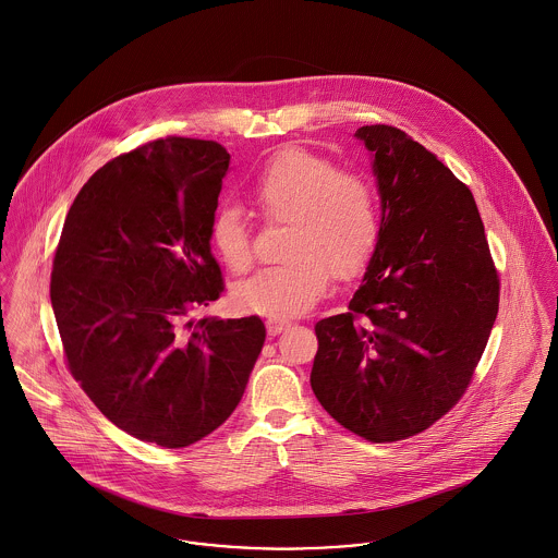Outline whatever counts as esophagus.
Segmentation results:
<instances>
[{"label":"esophagus","instance_id":"1","mask_svg":"<svg viewBox=\"0 0 558 558\" xmlns=\"http://www.w3.org/2000/svg\"><path fill=\"white\" fill-rule=\"evenodd\" d=\"M288 326H290V322H286V319H268V322H266V330H268L270 337L281 335Z\"/></svg>","mask_w":558,"mask_h":558}]
</instances>
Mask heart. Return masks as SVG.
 Masks as SVG:
<instances>
[{"instance_id":"obj_1","label":"heart","mask_w":558,"mask_h":558,"mask_svg":"<svg viewBox=\"0 0 558 558\" xmlns=\"http://www.w3.org/2000/svg\"><path fill=\"white\" fill-rule=\"evenodd\" d=\"M252 201L275 223H290L283 266L262 268L234 288V301L257 315L286 319L313 308L330 286V272L352 279L377 250L379 198L373 183L301 147L275 153L257 172ZM210 247L234 272L254 262L243 213L223 206L210 221Z\"/></svg>"}]
</instances>
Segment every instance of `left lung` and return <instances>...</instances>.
I'll return each instance as SVG.
<instances>
[{
    "label": "left lung",
    "instance_id": "left-lung-1",
    "mask_svg": "<svg viewBox=\"0 0 558 558\" xmlns=\"http://www.w3.org/2000/svg\"><path fill=\"white\" fill-rule=\"evenodd\" d=\"M381 236L348 313L315 324L311 388L348 430L390 444L464 395L499 311L473 194L405 132L364 125Z\"/></svg>",
    "mask_w": 558,
    "mask_h": 558
}]
</instances>
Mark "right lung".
I'll list each match as a JSON object with an SVG mask.
<instances>
[{
	"label": "right lung",
	"instance_id": "right-lung-1",
	"mask_svg": "<svg viewBox=\"0 0 558 558\" xmlns=\"http://www.w3.org/2000/svg\"><path fill=\"white\" fill-rule=\"evenodd\" d=\"M230 153L159 138L114 157L70 206L51 304L72 377L128 435L185 448L243 399L266 328L257 315L185 322L223 292L210 254Z\"/></svg>",
	"mask_w": 558,
	"mask_h": 558
}]
</instances>
